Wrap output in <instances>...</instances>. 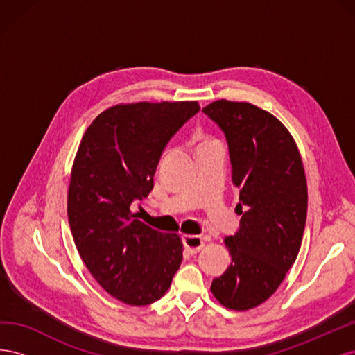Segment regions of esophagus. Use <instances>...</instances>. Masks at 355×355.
<instances>
[{"mask_svg":"<svg viewBox=\"0 0 355 355\" xmlns=\"http://www.w3.org/2000/svg\"><path fill=\"white\" fill-rule=\"evenodd\" d=\"M182 241H184L185 249L191 254H197L204 247V241L201 237H198V235H184V237H182Z\"/></svg>","mask_w":355,"mask_h":355,"instance_id":"34e87169","label":"esophagus"}]
</instances>
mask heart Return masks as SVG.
I'll use <instances>...</instances> for the list:
<instances>
[{
  "label": "heart",
  "instance_id": "heart-1",
  "mask_svg": "<svg viewBox=\"0 0 355 355\" xmlns=\"http://www.w3.org/2000/svg\"><path fill=\"white\" fill-rule=\"evenodd\" d=\"M196 142H197V151H198V149L207 148V146H210V145L219 144V142L216 141V139H214V137H210V136H207L206 133H202V132H198V133H197V136H196Z\"/></svg>",
  "mask_w": 355,
  "mask_h": 355
}]
</instances>
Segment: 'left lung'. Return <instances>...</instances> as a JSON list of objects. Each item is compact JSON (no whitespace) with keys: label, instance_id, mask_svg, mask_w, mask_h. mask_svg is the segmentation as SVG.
Listing matches in <instances>:
<instances>
[{"label":"left lung","instance_id":"obj_1","mask_svg":"<svg viewBox=\"0 0 355 355\" xmlns=\"http://www.w3.org/2000/svg\"><path fill=\"white\" fill-rule=\"evenodd\" d=\"M202 112L227 137L241 214L225 239L231 265L210 290L223 306L247 311L275 292L297 257L308 209L302 158L287 128L252 103L222 99Z\"/></svg>","mask_w":355,"mask_h":355}]
</instances>
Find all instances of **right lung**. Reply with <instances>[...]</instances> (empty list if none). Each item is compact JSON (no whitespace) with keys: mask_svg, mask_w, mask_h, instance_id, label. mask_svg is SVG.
Returning a JSON list of instances; mask_svg holds the SVG:
<instances>
[{"mask_svg":"<svg viewBox=\"0 0 355 355\" xmlns=\"http://www.w3.org/2000/svg\"><path fill=\"white\" fill-rule=\"evenodd\" d=\"M198 102L127 103L103 111L85 130L73 159L68 219L83 262L106 292L144 306L163 297L182 262L178 234L136 219L166 145Z\"/></svg>","mask_w":355,"mask_h":355,"instance_id":"add662e5","label":"right lung"}]
</instances>
